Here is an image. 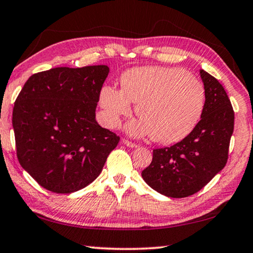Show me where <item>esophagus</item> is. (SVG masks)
<instances>
[{
  "instance_id": "1",
  "label": "esophagus",
  "mask_w": 253,
  "mask_h": 253,
  "mask_svg": "<svg viewBox=\"0 0 253 253\" xmlns=\"http://www.w3.org/2000/svg\"><path fill=\"white\" fill-rule=\"evenodd\" d=\"M123 144H125L126 146H128V147H131V148H135V147H137V144H135V143H132V142H130V140H128V139H125L124 138L123 140Z\"/></svg>"
}]
</instances>
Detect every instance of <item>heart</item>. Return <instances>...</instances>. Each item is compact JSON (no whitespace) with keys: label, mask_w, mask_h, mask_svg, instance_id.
<instances>
[{"label":"heart","mask_w":253,"mask_h":253,"mask_svg":"<svg viewBox=\"0 0 253 253\" xmlns=\"http://www.w3.org/2000/svg\"><path fill=\"white\" fill-rule=\"evenodd\" d=\"M121 87L108 85L100 92V105L111 127L130 113L132 102L140 119L128 127L131 134L151 135L157 143L172 144L190 134L202 116L204 85L179 68H132L122 76Z\"/></svg>","instance_id":"b5f03b06"}]
</instances>
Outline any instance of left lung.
I'll return each mask as SVG.
<instances>
[{
	"label": "left lung",
	"mask_w": 253,
	"mask_h": 253,
	"mask_svg": "<svg viewBox=\"0 0 253 253\" xmlns=\"http://www.w3.org/2000/svg\"><path fill=\"white\" fill-rule=\"evenodd\" d=\"M205 89L201 121L181 142L153 151V160L142 172L153 190L169 198L193 195L220 172L228 162L234 111L222 84L200 70Z\"/></svg>",
	"instance_id": "8db88e82"
}]
</instances>
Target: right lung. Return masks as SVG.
I'll list each match as a JSON object with an SVG mask.
<instances>
[{
  "label": "right lung",
  "instance_id": "obj_1",
  "mask_svg": "<svg viewBox=\"0 0 253 253\" xmlns=\"http://www.w3.org/2000/svg\"><path fill=\"white\" fill-rule=\"evenodd\" d=\"M109 68L60 67L32 75L14 102L16 156L39 185L72 193L99 176L119 136L96 122Z\"/></svg>",
  "mask_w": 253,
  "mask_h": 253
}]
</instances>
